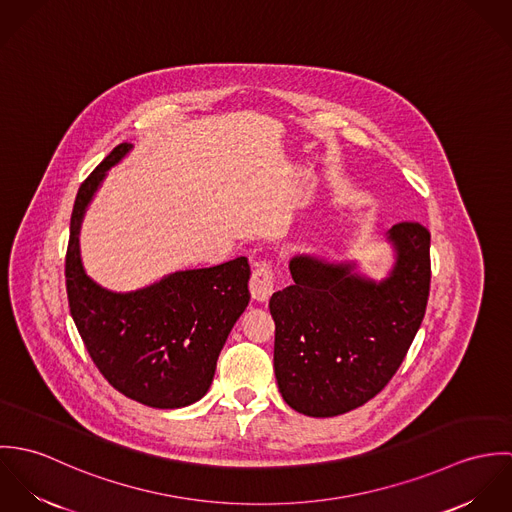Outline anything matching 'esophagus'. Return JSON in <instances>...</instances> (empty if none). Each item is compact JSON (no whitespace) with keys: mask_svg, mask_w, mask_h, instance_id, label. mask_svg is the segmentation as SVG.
<instances>
[{"mask_svg":"<svg viewBox=\"0 0 512 512\" xmlns=\"http://www.w3.org/2000/svg\"><path fill=\"white\" fill-rule=\"evenodd\" d=\"M274 284H276V272L270 262H262L256 266L250 278V293L258 301H268L270 295L274 293Z\"/></svg>","mask_w":512,"mask_h":512,"instance_id":"esophagus-1","label":"esophagus"}]
</instances>
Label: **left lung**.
I'll return each mask as SVG.
<instances>
[{
    "label": "left lung",
    "instance_id": "obj_1",
    "mask_svg": "<svg viewBox=\"0 0 512 512\" xmlns=\"http://www.w3.org/2000/svg\"><path fill=\"white\" fill-rule=\"evenodd\" d=\"M388 240L396 262L382 282L355 274V264L295 256L292 286L270 297L276 380L295 412L331 418L355 410L402 365L428 305L430 230L406 220Z\"/></svg>",
    "mask_w": 512,
    "mask_h": 512
}]
</instances>
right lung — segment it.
I'll return each mask as SVG.
<instances>
[{"instance_id": "1", "label": "right lung", "mask_w": 512, "mask_h": 512, "mask_svg": "<svg viewBox=\"0 0 512 512\" xmlns=\"http://www.w3.org/2000/svg\"><path fill=\"white\" fill-rule=\"evenodd\" d=\"M130 149L114 147L76 193L65 258L69 307L90 359L118 392L151 408H181L213 382L220 349L250 301V266L240 256L130 293L94 284L80 262V222L106 171Z\"/></svg>"}]
</instances>
